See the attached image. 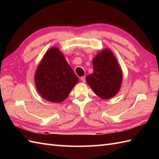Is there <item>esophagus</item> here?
I'll use <instances>...</instances> for the list:
<instances>
[{"label":"esophagus","instance_id":"1","mask_svg":"<svg viewBox=\"0 0 159 159\" xmlns=\"http://www.w3.org/2000/svg\"><path fill=\"white\" fill-rule=\"evenodd\" d=\"M80 80H82V82H83V83H85V76H82V77H80Z\"/></svg>","mask_w":159,"mask_h":159}]
</instances>
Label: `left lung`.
<instances>
[{
    "instance_id": "1",
    "label": "left lung",
    "mask_w": 159,
    "mask_h": 159,
    "mask_svg": "<svg viewBox=\"0 0 159 159\" xmlns=\"http://www.w3.org/2000/svg\"><path fill=\"white\" fill-rule=\"evenodd\" d=\"M93 73L86 81L100 98L110 99L119 92L123 80L122 72L113 52L105 48L93 59Z\"/></svg>"
}]
</instances>
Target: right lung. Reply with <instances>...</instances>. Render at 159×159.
<instances>
[{"label": "right lung", "mask_w": 159, "mask_h": 159, "mask_svg": "<svg viewBox=\"0 0 159 159\" xmlns=\"http://www.w3.org/2000/svg\"><path fill=\"white\" fill-rule=\"evenodd\" d=\"M35 84L39 95L54 103L65 100L79 78L57 47L47 50L35 74Z\"/></svg>", "instance_id": "right-lung-1"}]
</instances>
